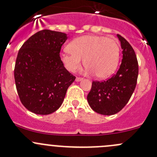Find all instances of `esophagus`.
Wrapping results in <instances>:
<instances>
[{
  "label": "esophagus",
  "instance_id": "esophagus-1",
  "mask_svg": "<svg viewBox=\"0 0 157 157\" xmlns=\"http://www.w3.org/2000/svg\"><path fill=\"white\" fill-rule=\"evenodd\" d=\"M82 80H83V78H82V77H77V78H76V81L77 82L81 81Z\"/></svg>",
  "mask_w": 157,
  "mask_h": 157
}]
</instances>
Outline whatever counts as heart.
Returning a JSON list of instances; mask_svg holds the SVG:
<instances>
[{
  "instance_id": "obj_1",
  "label": "heart",
  "mask_w": 157,
  "mask_h": 157,
  "mask_svg": "<svg viewBox=\"0 0 157 157\" xmlns=\"http://www.w3.org/2000/svg\"><path fill=\"white\" fill-rule=\"evenodd\" d=\"M119 46L115 39L99 36H84L74 39L60 54L65 67L74 72L81 59L86 71L96 78L103 79L114 73L119 60Z\"/></svg>"
}]
</instances>
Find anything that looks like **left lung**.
<instances>
[{
    "label": "left lung",
    "mask_w": 157,
    "mask_h": 157,
    "mask_svg": "<svg viewBox=\"0 0 157 157\" xmlns=\"http://www.w3.org/2000/svg\"><path fill=\"white\" fill-rule=\"evenodd\" d=\"M122 49V60L116 74L105 81H93L87 101L93 111L112 115L121 110L132 96L138 77V63L129 42L117 35Z\"/></svg>",
    "instance_id": "left-lung-1"
}]
</instances>
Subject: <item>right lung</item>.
Listing matches in <instances>:
<instances>
[{"label":"right lung","mask_w":157,"mask_h":157,"mask_svg":"<svg viewBox=\"0 0 157 157\" xmlns=\"http://www.w3.org/2000/svg\"><path fill=\"white\" fill-rule=\"evenodd\" d=\"M67 35L41 30L23 43L14 68L16 87L22 104L37 115L60 108L76 77L64 67L60 51Z\"/></svg>","instance_id":"obj_1"}]
</instances>
